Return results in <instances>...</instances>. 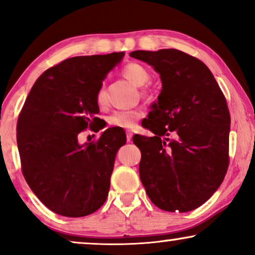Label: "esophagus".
<instances>
[{"mask_svg": "<svg viewBox=\"0 0 255 255\" xmlns=\"http://www.w3.org/2000/svg\"><path fill=\"white\" fill-rule=\"evenodd\" d=\"M132 137H133V132L130 131V130H128L127 131V139H128V141H131L132 140Z\"/></svg>", "mask_w": 255, "mask_h": 255, "instance_id": "34e87169", "label": "esophagus"}]
</instances>
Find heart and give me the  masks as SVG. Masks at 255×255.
<instances>
[{"label":"heart","instance_id":"heart-1","mask_svg":"<svg viewBox=\"0 0 255 255\" xmlns=\"http://www.w3.org/2000/svg\"><path fill=\"white\" fill-rule=\"evenodd\" d=\"M122 74L124 75V78H127L128 81L137 87H142L149 80V73L147 69L144 66L135 64V62H130V64L125 65L123 69H122ZM96 102L100 107H104L107 104L106 90H104L103 87H101L96 94ZM140 117L141 111L137 109L120 110L111 115L108 118V122H109L110 125H114V127L130 128L134 127L135 122Z\"/></svg>","mask_w":255,"mask_h":255}]
</instances>
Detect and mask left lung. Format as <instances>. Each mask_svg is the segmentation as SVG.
I'll use <instances>...</instances> for the list:
<instances>
[{
  "instance_id": "left-lung-1",
  "label": "left lung",
  "mask_w": 255,
  "mask_h": 255,
  "mask_svg": "<svg viewBox=\"0 0 255 255\" xmlns=\"http://www.w3.org/2000/svg\"><path fill=\"white\" fill-rule=\"evenodd\" d=\"M130 55L152 66L162 83L144 124L154 135L133 137L142 186L161 210H194L214 195L228 170L231 118L225 97L210 69L182 51Z\"/></svg>"
}]
</instances>
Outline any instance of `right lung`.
Here are the masks:
<instances>
[{
  "label": "right lung",
  "mask_w": 255,
  "mask_h": 255,
  "mask_svg": "<svg viewBox=\"0 0 255 255\" xmlns=\"http://www.w3.org/2000/svg\"><path fill=\"white\" fill-rule=\"evenodd\" d=\"M124 52L66 59L41 74L17 122L23 175L34 195L55 214L83 217L102 207L110 189L123 128H109L99 140L80 144L78 135L96 127V94Z\"/></svg>",
  "instance_id": "add662e5"
}]
</instances>
